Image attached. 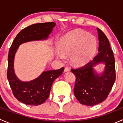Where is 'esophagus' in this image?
I'll list each match as a JSON object with an SVG mask.
<instances>
[{"label": "esophagus", "instance_id": "obj_1", "mask_svg": "<svg viewBox=\"0 0 123 123\" xmlns=\"http://www.w3.org/2000/svg\"><path fill=\"white\" fill-rule=\"evenodd\" d=\"M70 70V69L68 67H65V68H64V71L65 72H67V71H69Z\"/></svg>", "mask_w": 123, "mask_h": 123}]
</instances>
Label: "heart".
I'll return each mask as SVG.
<instances>
[{
	"label": "heart",
	"mask_w": 123,
	"mask_h": 123,
	"mask_svg": "<svg viewBox=\"0 0 123 123\" xmlns=\"http://www.w3.org/2000/svg\"><path fill=\"white\" fill-rule=\"evenodd\" d=\"M96 38L82 30H75L64 36L59 40L57 58L64 59V55H69L71 64L75 67L85 65L90 59L96 48Z\"/></svg>",
	"instance_id": "obj_1"
}]
</instances>
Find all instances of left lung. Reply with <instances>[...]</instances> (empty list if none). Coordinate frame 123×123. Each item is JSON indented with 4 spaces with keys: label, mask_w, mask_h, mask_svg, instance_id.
<instances>
[{
    "label": "left lung",
    "mask_w": 123,
    "mask_h": 123,
    "mask_svg": "<svg viewBox=\"0 0 123 123\" xmlns=\"http://www.w3.org/2000/svg\"><path fill=\"white\" fill-rule=\"evenodd\" d=\"M99 37L98 53L93 61L78 68H72L75 75L74 93L80 104L87 106L97 105L108 96L115 81V59L106 36L97 28ZM105 64L101 76L95 74L92 67L98 63Z\"/></svg>",
    "instance_id": "obj_1"
}]
</instances>
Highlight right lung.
Masks as SVG:
<instances>
[{
  "label": "right lung",
  "instance_id": "obj_1",
  "mask_svg": "<svg viewBox=\"0 0 123 123\" xmlns=\"http://www.w3.org/2000/svg\"><path fill=\"white\" fill-rule=\"evenodd\" d=\"M55 25L54 22L37 23L22 30L17 35L9 50L7 78L12 93L17 100L26 105H41L46 100L53 82L62 74L64 68L44 71L37 79L23 82L16 77L13 71V59L18 46L29 41L46 39Z\"/></svg>",
  "mask_w": 123,
  "mask_h": 123
}]
</instances>
